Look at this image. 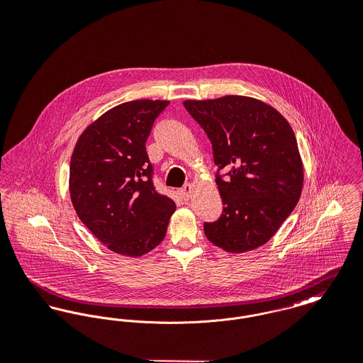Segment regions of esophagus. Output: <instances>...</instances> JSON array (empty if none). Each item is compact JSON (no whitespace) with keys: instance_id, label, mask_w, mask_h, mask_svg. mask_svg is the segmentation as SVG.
Here are the masks:
<instances>
[{"instance_id":"34e87169","label":"esophagus","mask_w":363,"mask_h":363,"mask_svg":"<svg viewBox=\"0 0 363 363\" xmlns=\"http://www.w3.org/2000/svg\"><path fill=\"white\" fill-rule=\"evenodd\" d=\"M192 185L191 184H186L182 189H181V196H182V199L184 201H189L191 199V196H192Z\"/></svg>"}]
</instances>
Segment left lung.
<instances>
[{
	"instance_id": "obj_1",
	"label": "left lung",
	"mask_w": 363,
	"mask_h": 363,
	"mask_svg": "<svg viewBox=\"0 0 363 363\" xmlns=\"http://www.w3.org/2000/svg\"><path fill=\"white\" fill-rule=\"evenodd\" d=\"M185 108L208 136L223 214L204 224L213 245L230 253L269 241L292 213L303 186V164L295 133L272 106L247 96L185 100Z\"/></svg>"
}]
</instances>
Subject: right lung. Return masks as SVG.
<instances>
[{"mask_svg":"<svg viewBox=\"0 0 363 363\" xmlns=\"http://www.w3.org/2000/svg\"><path fill=\"white\" fill-rule=\"evenodd\" d=\"M165 100H133L91 122L77 140L69 195L90 233L110 250L139 257L162 243L175 203L155 191L146 140Z\"/></svg>","mask_w":363,"mask_h":363,"instance_id":"1","label":"right lung"}]
</instances>
